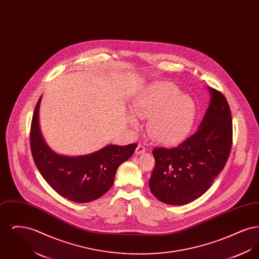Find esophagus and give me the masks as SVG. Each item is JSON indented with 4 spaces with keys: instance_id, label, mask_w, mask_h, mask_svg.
Instances as JSON below:
<instances>
[{
    "instance_id": "esophagus-1",
    "label": "esophagus",
    "mask_w": 259,
    "mask_h": 259,
    "mask_svg": "<svg viewBox=\"0 0 259 259\" xmlns=\"http://www.w3.org/2000/svg\"><path fill=\"white\" fill-rule=\"evenodd\" d=\"M145 151H146V148H145V146L144 145H138V147L136 148V154H143V153H145Z\"/></svg>"
}]
</instances>
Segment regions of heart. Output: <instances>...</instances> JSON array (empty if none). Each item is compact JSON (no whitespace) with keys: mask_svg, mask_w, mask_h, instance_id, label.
<instances>
[{"mask_svg":"<svg viewBox=\"0 0 259 259\" xmlns=\"http://www.w3.org/2000/svg\"><path fill=\"white\" fill-rule=\"evenodd\" d=\"M136 117L149 119V137L164 145L180 142L189 132L195 116V103L170 82L149 87L132 102ZM136 125L135 120H132Z\"/></svg>","mask_w":259,"mask_h":259,"instance_id":"1","label":"heart"}]
</instances>
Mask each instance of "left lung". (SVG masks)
<instances>
[{
    "instance_id": "8db88e82",
    "label": "left lung",
    "mask_w": 259,
    "mask_h": 259,
    "mask_svg": "<svg viewBox=\"0 0 259 259\" xmlns=\"http://www.w3.org/2000/svg\"><path fill=\"white\" fill-rule=\"evenodd\" d=\"M210 100L198 130L176 148H155L149 188L159 201L185 205L201 197L222 172L232 146V118L227 100L208 87Z\"/></svg>"
}]
</instances>
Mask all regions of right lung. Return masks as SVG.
Returning <instances> with one entry per match:
<instances>
[{
  "mask_svg": "<svg viewBox=\"0 0 259 259\" xmlns=\"http://www.w3.org/2000/svg\"><path fill=\"white\" fill-rule=\"evenodd\" d=\"M38 99L32 118L30 146L37 170L62 197L87 203L103 196L113 185L117 168L134 153L137 144L109 145L93 153L65 156L54 152L40 133Z\"/></svg>",
  "mask_w": 259,
  "mask_h": 259,
  "instance_id": "add662e5",
  "label": "right lung"
}]
</instances>
